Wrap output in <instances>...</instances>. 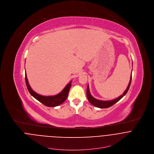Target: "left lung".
<instances>
[{
    "instance_id": "1",
    "label": "left lung",
    "mask_w": 154,
    "mask_h": 154,
    "mask_svg": "<svg viewBox=\"0 0 154 154\" xmlns=\"http://www.w3.org/2000/svg\"><path fill=\"white\" fill-rule=\"evenodd\" d=\"M131 81H132V75L131 76V79H130V81H129L128 87H127L126 89L125 90V91L123 92V94L122 95L119 96L118 98H117L114 100H110V101H102V100H97V99L94 98L90 93L89 89V85H88L87 89V98H88V101L92 105H93L95 107H98V108H100V109L109 108L111 106H113L117 102H118L120 99H122L126 94V93L128 92L129 89L130 88L131 84Z\"/></svg>"
}]
</instances>
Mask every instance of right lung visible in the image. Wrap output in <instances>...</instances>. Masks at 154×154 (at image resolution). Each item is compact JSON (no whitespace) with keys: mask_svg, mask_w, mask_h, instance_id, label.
I'll use <instances>...</instances> for the list:
<instances>
[{"mask_svg":"<svg viewBox=\"0 0 154 154\" xmlns=\"http://www.w3.org/2000/svg\"><path fill=\"white\" fill-rule=\"evenodd\" d=\"M25 82H26V85L27 89L30 93V94L34 97L36 100L39 101L40 103L43 104L44 106H47V107H56L58 106L60 104H62L67 98L68 93L69 91L70 88L71 87V83L72 82L70 81L65 88L62 90L61 92L59 94L56 95H53V96H43L40 94H38L35 92H34L29 85L28 79L26 77V74L25 73Z\"/></svg>","mask_w":154,"mask_h":154,"instance_id":"add662e5","label":"right lung"}]
</instances>
